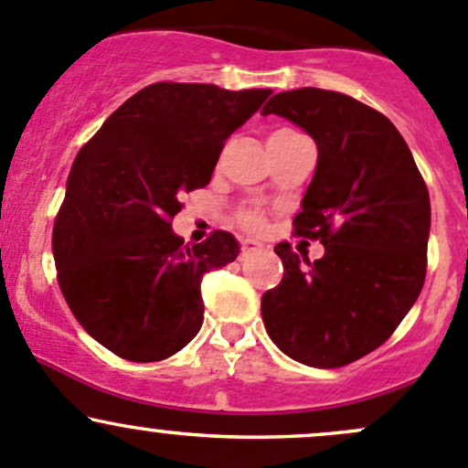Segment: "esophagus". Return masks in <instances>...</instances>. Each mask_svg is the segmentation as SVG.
<instances>
[{"label": "esophagus", "mask_w": 468, "mask_h": 468, "mask_svg": "<svg viewBox=\"0 0 468 468\" xmlns=\"http://www.w3.org/2000/svg\"><path fill=\"white\" fill-rule=\"evenodd\" d=\"M261 249H262V242H258V239H244L242 256H249V253H253V251H261Z\"/></svg>", "instance_id": "1"}]
</instances>
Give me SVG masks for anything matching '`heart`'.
Here are the masks:
<instances>
[{
  "label": "heart",
  "mask_w": 468,
  "mask_h": 468,
  "mask_svg": "<svg viewBox=\"0 0 468 468\" xmlns=\"http://www.w3.org/2000/svg\"><path fill=\"white\" fill-rule=\"evenodd\" d=\"M276 133H294V131H276ZM276 133H273V135H276ZM247 221H249V224H258V215H253V212H249Z\"/></svg>",
  "instance_id": "b5f03b06"
}]
</instances>
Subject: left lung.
I'll use <instances>...</instances> for the list:
<instances>
[{"label": "left lung", "mask_w": 468, "mask_h": 468, "mask_svg": "<svg viewBox=\"0 0 468 468\" xmlns=\"http://www.w3.org/2000/svg\"><path fill=\"white\" fill-rule=\"evenodd\" d=\"M262 115L285 117L317 143L294 226L325 249L314 262L287 242L273 249L285 273L262 294L264 328L301 365H351L387 342L421 294L428 187L396 126L348 94L287 90Z\"/></svg>", "instance_id": "1"}]
</instances>
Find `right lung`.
I'll return each instance as SVG.
<instances>
[{"instance_id": "1", "label": "right lung", "mask_w": 468, "mask_h": 468, "mask_svg": "<svg viewBox=\"0 0 468 468\" xmlns=\"http://www.w3.org/2000/svg\"><path fill=\"white\" fill-rule=\"evenodd\" d=\"M271 90L154 83L126 99L79 151L54 224L58 285L90 337L131 362L181 351L204 324L201 281L239 253L215 230H172L186 192L206 187L224 143Z\"/></svg>"}]
</instances>
